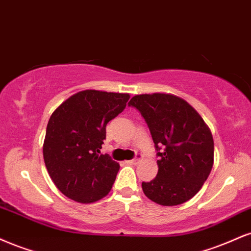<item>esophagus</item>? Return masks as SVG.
<instances>
[{
    "instance_id": "esophagus-1",
    "label": "esophagus",
    "mask_w": 251,
    "mask_h": 251,
    "mask_svg": "<svg viewBox=\"0 0 251 251\" xmlns=\"http://www.w3.org/2000/svg\"><path fill=\"white\" fill-rule=\"evenodd\" d=\"M141 160H143V155H141L140 153H138L137 156H135V159L129 160L128 162H129V164H132V165H135V164H139V162H140Z\"/></svg>"
}]
</instances>
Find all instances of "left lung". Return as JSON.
Returning <instances> with one entry per match:
<instances>
[{"label": "left lung", "mask_w": 251, "mask_h": 251, "mask_svg": "<svg viewBox=\"0 0 251 251\" xmlns=\"http://www.w3.org/2000/svg\"><path fill=\"white\" fill-rule=\"evenodd\" d=\"M128 105L144 117L158 151V174L141 183L145 195L161 206L191 200L214 164V140L207 124L194 107L174 95H138Z\"/></svg>", "instance_id": "obj_1"}]
</instances>
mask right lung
Instances as JSON below:
<instances>
[{
  "label": "right lung",
  "mask_w": 251,
  "mask_h": 251,
  "mask_svg": "<svg viewBox=\"0 0 251 251\" xmlns=\"http://www.w3.org/2000/svg\"><path fill=\"white\" fill-rule=\"evenodd\" d=\"M128 93L85 90L63 101L51 114L43 144L48 173L71 200L91 203L110 193L119 164L100 154L106 125L122 113Z\"/></svg>",
  "instance_id": "add662e5"
}]
</instances>
